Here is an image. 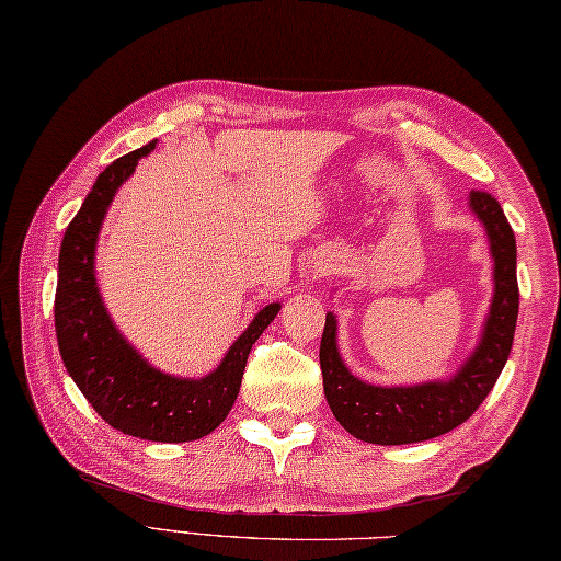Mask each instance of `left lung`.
Wrapping results in <instances>:
<instances>
[{
  "instance_id": "1",
  "label": "left lung",
  "mask_w": 561,
  "mask_h": 561,
  "mask_svg": "<svg viewBox=\"0 0 561 561\" xmlns=\"http://www.w3.org/2000/svg\"><path fill=\"white\" fill-rule=\"evenodd\" d=\"M470 208L482 220L494 259V297L479 346L450 380L409 387H377L353 377L336 348V317L327 314L319 346L324 394L351 436L377 445H404L438 438L465 424L508 360L518 319L516 237L499 201L486 191L470 193Z\"/></svg>"
}]
</instances>
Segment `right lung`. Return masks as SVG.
<instances>
[{"label": "right lung", "instance_id": "right-lung-1", "mask_svg": "<svg viewBox=\"0 0 561 561\" xmlns=\"http://www.w3.org/2000/svg\"><path fill=\"white\" fill-rule=\"evenodd\" d=\"M154 145L157 140L101 171L82 208L67 225L57 261L55 334L67 373L108 426L142 440L186 443L208 436L230 414L249 351L280 305H266L222 363L201 380L152 368L118 334L96 288V239L118 186Z\"/></svg>", "mask_w": 561, "mask_h": 561}]
</instances>
